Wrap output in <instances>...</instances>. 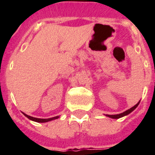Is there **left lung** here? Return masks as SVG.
<instances>
[{
    "instance_id": "1",
    "label": "left lung",
    "mask_w": 155,
    "mask_h": 155,
    "mask_svg": "<svg viewBox=\"0 0 155 155\" xmlns=\"http://www.w3.org/2000/svg\"><path fill=\"white\" fill-rule=\"evenodd\" d=\"M140 103V101L137 104H136L134 107H132V108H130V109H128V110H126L125 112H124V113H120V114H116V115H108V114H106V116L107 117H111V118H113V119H118V118H120V117H124V116H126L128 115V114H130V113H132L133 111L134 110L135 108H137V105L139 104Z\"/></svg>"
}]
</instances>
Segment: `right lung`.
I'll use <instances>...</instances> for the list:
<instances>
[{"mask_svg": "<svg viewBox=\"0 0 155 155\" xmlns=\"http://www.w3.org/2000/svg\"><path fill=\"white\" fill-rule=\"evenodd\" d=\"M22 113L25 116V117H26L29 118L30 120H34V121H36V122H41V123L47 122V121H50V120H54V119H57V118L59 117L58 116H57V117H51V118H47V119H41V118L33 117H30V116H29V115H26V114H25V113Z\"/></svg>", "mask_w": 155, "mask_h": 155, "instance_id": "right-lung-1", "label": "right lung"}]
</instances>
